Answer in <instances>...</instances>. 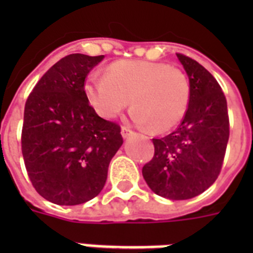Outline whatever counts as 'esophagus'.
<instances>
[{
  "label": "esophagus",
  "instance_id": "esophagus-1",
  "mask_svg": "<svg viewBox=\"0 0 253 253\" xmlns=\"http://www.w3.org/2000/svg\"><path fill=\"white\" fill-rule=\"evenodd\" d=\"M132 134H134V132H132V131H131L128 127H125V126L122 127V136H123V138H125V139L128 138V136H131Z\"/></svg>",
  "mask_w": 253,
  "mask_h": 253
}]
</instances>
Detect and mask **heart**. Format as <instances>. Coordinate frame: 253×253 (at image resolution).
Listing matches in <instances>:
<instances>
[{
    "instance_id": "heart-1",
    "label": "heart",
    "mask_w": 253,
    "mask_h": 253,
    "mask_svg": "<svg viewBox=\"0 0 253 253\" xmlns=\"http://www.w3.org/2000/svg\"><path fill=\"white\" fill-rule=\"evenodd\" d=\"M87 101L102 118H115L131 105V117L154 131L180 123L188 110L190 84L185 73L166 63L119 60L105 76H91L85 84Z\"/></svg>"
}]
</instances>
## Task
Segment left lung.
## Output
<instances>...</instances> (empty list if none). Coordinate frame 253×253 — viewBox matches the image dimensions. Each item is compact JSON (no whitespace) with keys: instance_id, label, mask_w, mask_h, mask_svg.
<instances>
[{"instance_id":"obj_1","label":"left lung","mask_w":253,"mask_h":253,"mask_svg":"<svg viewBox=\"0 0 253 253\" xmlns=\"http://www.w3.org/2000/svg\"><path fill=\"white\" fill-rule=\"evenodd\" d=\"M190 84V101L176 131L152 139L154 158L142 173L151 190L169 200H189L218 178L230 136L222 87L200 63L177 53Z\"/></svg>"}]
</instances>
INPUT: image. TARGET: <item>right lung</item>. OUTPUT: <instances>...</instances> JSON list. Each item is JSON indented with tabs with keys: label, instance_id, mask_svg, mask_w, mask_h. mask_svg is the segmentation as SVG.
I'll return each instance as SVG.
<instances>
[{
	"label": "right lung",
	"instance_id": "add662e5",
	"mask_svg": "<svg viewBox=\"0 0 253 253\" xmlns=\"http://www.w3.org/2000/svg\"><path fill=\"white\" fill-rule=\"evenodd\" d=\"M103 59L72 53L38 81L25 105L22 155L31 184L56 205H81L99 194L123 138L121 126L89 105L85 79Z\"/></svg>",
	"mask_w": 253,
	"mask_h": 253
}]
</instances>
